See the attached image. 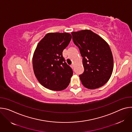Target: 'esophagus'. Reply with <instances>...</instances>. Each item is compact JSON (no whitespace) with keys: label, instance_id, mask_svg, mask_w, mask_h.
I'll use <instances>...</instances> for the list:
<instances>
[{"label":"esophagus","instance_id":"esophagus-1","mask_svg":"<svg viewBox=\"0 0 132 132\" xmlns=\"http://www.w3.org/2000/svg\"><path fill=\"white\" fill-rule=\"evenodd\" d=\"M71 67L72 69H73V68H74V64H72L71 65Z\"/></svg>","mask_w":132,"mask_h":132}]
</instances>
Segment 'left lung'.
Returning <instances> with one entry per match:
<instances>
[{"mask_svg": "<svg viewBox=\"0 0 132 132\" xmlns=\"http://www.w3.org/2000/svg\"><path fill=\"white\" fill-rule=\"evenodd\" d=\"M72 39L83 57L84 72L79 76L87 89H95L110 79L113 69V58L108 43L89 30L71 33Z\"/></svg>", "mask_w": 132, "mask_h": 132, "instance_id": "left-lung-1", "label": "left lung"}]
</instances>
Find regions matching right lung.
<instances>
[{
  "label": "right lung",
  "mask_w": 132,
  "mask_h": 132,
  "mask_svg": "<svg viewBox=\"0 0 132 132\" xmlns=\"http://www.w3.org/2000/svg\"><path fill=\"white\" fill-rule=\"evenodd\" d=\"M72 36L68 33H49L39 42L33 56L35 76L44 87L61 91L69 85L73 70L62 55Z\"/></svg>",
  "instance_id": "right-lung-1"
}]
</instances>
